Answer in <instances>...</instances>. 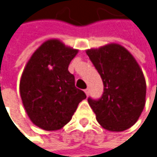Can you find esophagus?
Listing matches in <instances>:
<instances>
[{
    "label": "esophagus",
    "instance_id": "34e87169",
    "mask_svg": "<svg viewBox=\"0 0 157 157\" xmlns=\"http://www.w3.org/2000/svg\"><path fill=\"white\" fill-rule=\"evenodd\" d=\"M85 92H86V96H88V95H89V89H88V88H86V89L85 90Z\"/></svg>",
    "mask_w": 157,
    "mask_h": 157
}]
</instances>
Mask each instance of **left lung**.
Here are the masks:
<instances>
[{"instance_id": "obj_1", "label": "left lung", "mask_w": 157, "mask_h": 157, "mask_svg": "<svg viewBox=\"0 0 157 157\" xmlns=\"http://www.w3.org/2000/svg\"><path fill=\"white\" fill-rule=\"evenodd\" d=\"M103 82L98 99L88 98L99 125L110 131H124L138 121L145 105L146 83L133 56L116 44L86 50Z\"/></svg>"}]
</instances>
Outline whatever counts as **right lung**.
Masks as SVG:
<instances>
[{
	"label": "right lung",
	"instance_id": "1",
	"mask_svg": "<svg viewBox=\"0 0 157 157\" xmlns=\"http://www.w3.org/2000/svg\"><path fill=\"white\" fill-rule=\"evenodd\" d=\"M77 53L59 40H48L33 53L24 69L19 85L22 102L31 122L44 130L63 128L86 98L68 71Z\"/></svg>",
	"mask_w": 157,
	"mask_h": 157
}]
</instances>
